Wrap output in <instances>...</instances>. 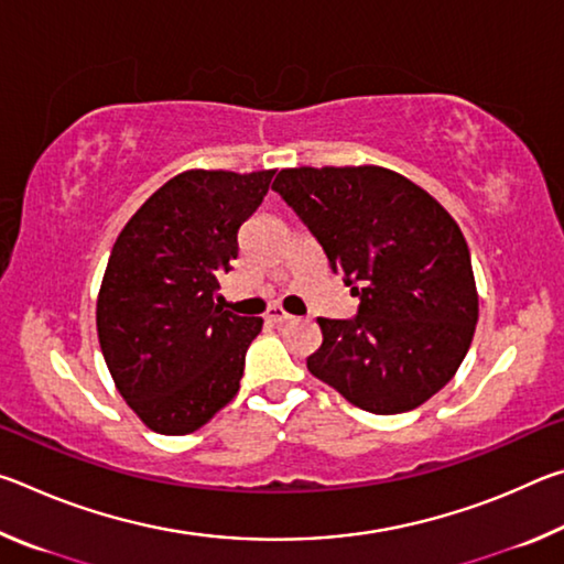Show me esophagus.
I'll use <instances>...</instances> for the list:
<instances>
[{
    "mask_svg": "<svg viewBox=\"0 0 564 564\" xmlns=\"http://www.w3.org/2000/svg\"><path fill=\"white\" fill-rule=\"evenodd\" d=\"M265 318L275 323V326H281V323H289L293 316H291V313H285L283 308H279V305H271L269 313H265Z\"/></svg>",
    "mask_w": 564,
    "mask_h": 564,
    "instance_id": "1",
    "label": "esophagus"
}]
</instances>
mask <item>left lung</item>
Masks as SVG:
<instances>
[{
    "label": "left lung",
    "mask_w": 564,
    "mask_h": 564,
    "mask_svg": "<svg viewBox=\"0 0 564 564\" xmlns=\"http://www.w3.org/2000/svg\"><path fill=\"white\" fill-rule=\"evenodd\" d=\"M273 191L360 299L356 318H318L311 373L378 415L413 410L451 383L477 323L470 251L455 218L383 166L283 169Z\"/></svg>",
    "instance_id": "obj_1"
}]
</instances>
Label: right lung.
I'll return each instance as SVG.
<instances>
[{"instance_id": "1", "label": "right lung", "mask_w": 564, "mask_h": 564, "mask_svg": "<svg viewBox=\"0 0 564 564\" xmlns=\"http://www.w3.org/2000/svg\"><path fill=\"white\" fill-rule=\"evenodd\" d=\"M273 174L184 171L147 198L111 248L99 346L121 398L154 433H194L238 393L263 318L226 311L218 279Z\"/></svg>"}]
</instances>
